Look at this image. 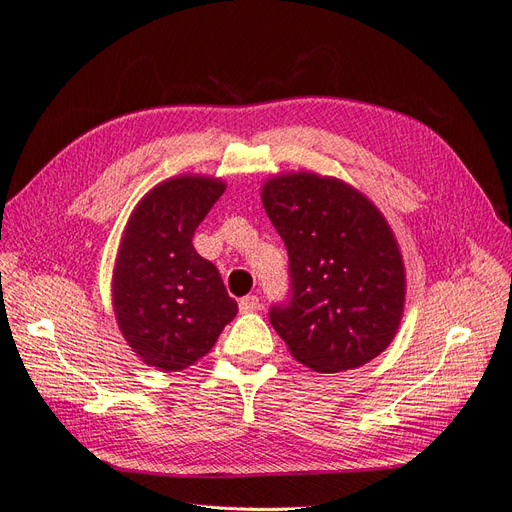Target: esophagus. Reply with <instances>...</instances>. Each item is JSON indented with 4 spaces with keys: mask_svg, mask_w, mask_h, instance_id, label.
I'll list each match as a JSON object with an SVG mask.
<instances>
[{
    "mask_svg": "<svg viewBox=\"0 0 512 512\" xmlns=\"http://www.w3.org/2000/svg\"><path fill=\"white\" fill-rule=\"evenodd\" d=\"M259 306H261V302H259V298L257 295H246V298H242L240 300V312H255V310H259Z\"/></svg>",
    "mask_w": 512,
    "mask_h": 512,
    "instance_id": "1",
    "label": "esophagus"
}]
</instances>
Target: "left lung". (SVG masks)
I'll return each mask as SVG.
<instances>
[{
    "mask_svg": "<svg viewBox=\"0 0 512 512\" xmlns=\"http://www.w3.org/2000/svg\"><path fill=\"white\" fill-rule=\"evenodd\" d=\"M261 202L289 253L291 295L270 323L315 372H344L398 334L406 272L398 240L364 193L332 176L278 174Z\"/></svg>",
    "mask_w": 512,
    "mask_h": 512,
    "instance_id": "left-lung-1",
    "label": "left lung"
}]
</instances>
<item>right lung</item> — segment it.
Returning a JSON list of instances; mask_svg holds the SVG:
<instances>
[{
  "instance_id": "right-lung-1",
  "label": "right lung",
  "mask_w": 512,
  "mask_h": 512,
  "mask_svg": "<svg viewBox=\"0 0 512 512\" xmlns=\"http://www.w3.org/2000/svg\"><path fill=\"white\" fill-rule=\"evenodd\" d=\"M225 191L221 178L163 180L131 212L112 272V306L127 344L146 366L180 372L200 361L236 317L214 263L193 234Z\"/></svg>"
}]
</instances>
